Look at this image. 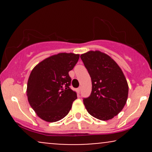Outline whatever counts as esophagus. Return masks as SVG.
<instances>
[{
	"instance_id": "obj_1",
	"label": "esophagus",
	"mask_w": 152,
	"mask_h": 152,
	"mask_svg": "<svg viewBox=\"0 0 152 152\" xmlns=\"http://www.w3.org/2000/svg\"><path fill=\"white\" fill-rule=\"evenodd\" d=\"M81 87H78V88H77V92H78V94H79V93H80V91H81Z\"/></svg>"
}]
</instances>
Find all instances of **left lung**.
I'll use <instances>...</instances> for the list:
<instances>
[{"mask_svg":"<svg viewBox=\"0 0 152 152\" xmlns=\"http://www.w3.org/2000/svg\"><path fill=\"white\" fill-rule=\"evenodd\" d=\"M89 74L92 91L83 104L89 114L102 121L116 116L128 98L129 86L121 68L107 54L90 50L81 55Z\"/></svg>","mask_w":152,"mask_h":152,"instance_id":"left-lung-1","label":"left lung"}]
</instances>
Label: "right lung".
I'll return each mask as SVG.
<instances>
[{"label":"right lung","mask_w":152,"mask_h":152,"mask_svg":"<svg viewBox=\"0 0 152 152\" xmlns=\"http://www.w3.org/2000/svg\"><path fill=\"white\" fill-rule=\"evenodd\" d=\"M79 54L60 53L51 56L34 68L27 84L29 104L41 119L56 122L69 114L76 93L71 90L69 72Z\"/></svg>","instance_id":"right-lung-1"}]
</instances>
